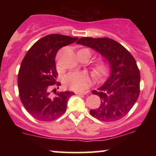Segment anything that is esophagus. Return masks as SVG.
<instances>
[{
	"label": "esophagus",
	"instance_id": "1",
	"mask_svg": "<svg viewBox=\"0 0 156 156\" xmlns=\"http://www.w3.org/2000/svg\"><path fill=\"white\" fill-rule=\"evenodd\" d=\"M76 94H89V92H76Z\"/></svg>",
	"mask_w": 156,
	"mask_h": 156
}]
</instances>
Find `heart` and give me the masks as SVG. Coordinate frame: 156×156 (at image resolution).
Segmentation results:
<instances>
[{
  "instance_id": "b5f03b06",
  "label": "heart",
  "mask_w": 156,
  "mask_h": 156,
  "mask_svg": "<svg viewBox=\"0 0 156 156\" xmlns=\"http://www.w3.org/2000/svg\"><path fill=\"white\" fill-rule=\"evenodd\" d=\"M107 65L104 62H100L93 68V74L95 76H101L105 74ZM64 84L76 92H82L90 87L92 80L90 76L85 72H73L64 77Z\"/></svg>"
}]
</instances>
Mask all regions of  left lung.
I'll use <instances>...</instances> for the list:
<instances>
[{"label": "left lung", "mask_w": 156, "mask_h": 156, "mask_svg": "<svg viewBox=\"0 0 156 156\" xmlns=\"http://www.w3.org/2000/svg\"><path fill=\"white\" fill-rule=\"evenodd\" d=\"M76 44L100 53L110 70L104 83L92 92L101 98V103L89 113L104 122L120 119L129 112L139 95L140 73L135 58L121 44L105 37H83Z\"/></svg>", "instance_id": "obj_1"}]
</instances>
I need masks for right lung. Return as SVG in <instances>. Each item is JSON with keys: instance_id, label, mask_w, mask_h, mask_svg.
Wrapping results in <instances>:
<instances>
[{"instance_id": "obj_1", "label": "right lung", "mask_w": 156, "mask_h": 156, "mask_svg": "<svg viewBox=\"0 0 156 156\" xmlns=\"http://www.w3.org/2000/svg\"><path fill=\"white\" fill-rule=\"evenodd\" d=\"M77 39L58 34L47 35L35 42L25 55L17 78L19 94L25 108L35 119L54 120L67 110L68 99L74 92H61L54 98L50 93L58 76L55 63L57 52Z\"/></svg>"}]
</instances>
